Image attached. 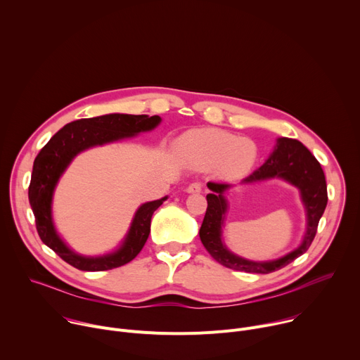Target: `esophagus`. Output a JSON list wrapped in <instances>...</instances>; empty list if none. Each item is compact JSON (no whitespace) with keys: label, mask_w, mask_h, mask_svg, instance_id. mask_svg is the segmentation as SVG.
Segmentation results:
<instances>
[{"label":"esophagus","mask_w":360,"mask_h":360,"mask_svg":"<svg viewBox=\"0 0 360 360\" xmlns=\"http://www.w3.org/2000/svg\"><path fill=\"white\" fill-rule=\"evenodd\" d=\"M200 191H202V184L200 182H192L186 188V192H189V193H198Z\"/></svg>","instance_id":"obj_1"}]
</instances>
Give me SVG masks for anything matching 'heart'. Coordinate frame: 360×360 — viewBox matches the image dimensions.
Segmentation results:
<instances>
[{"mask_svg":"<svg viewBox=\"0 0 360 360\" xmlns=\"http://www.w3.org/2000/svg\"><path fill=\"white\" fill-rule=\"evenodd\" d=\"M179 149L199 168L218 167L219 174L226 179L246 175L256 158V146L250 139L218 129L189 132L181 141Z\"/></svg>","mask_w":360,"mask_h":360,"instance_id":"obj_1","label":"heart"}]
</instances>
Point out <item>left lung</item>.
Returning a JSON list of instances; mask_svg holds the SVG:
<instances>
[{
	"instance_id": "obj_1",
	"label": "left lung",
	"mask_w": 360,
	"mask_h": 360,
	"mask_svg": "<svg viewBox=\"0 0 360 360\" xmlns=\"http://www.w3.org/2000/svg\"><path fill=\"white\" fill-rule=\"evenodd\" d=\"M271 178H281L295 185L300 191L302 202L306 210V233L303 240L290 253L269 262H253L232 253L222 242V225L228 211L225 191L228 184L208 182L211 193L207 195L208 208L199 229V238L205 249L221 265L248 274H271L290 262L309 249L318 231L319 221L328 203V189L323 169L311 150L303 143L290 138H279L269 158L258 169L253 171L242 184H252Z\"/></svg>"
}]
</instances>
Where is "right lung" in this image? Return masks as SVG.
I'll list each match as a JSON object with an SVG mask.
<instances>
[{
	"label": "right lung",
	"mask_w": 360,
	"mask_h": 360,
	"mask_svg": "<svg viewBox=\"0 0 360 360\" xmlns=\"http://www.w3.org/2000/svg\"><path fill=\"white\" fill-rule=\"evenodd\" d=\"M160 122L161 118L158 115L148 117L128 114H110L78 120L61 128L39 150L34 161L28 188V199L35 217L37 231L41 240L71 266L79 271L99 272L131 262L141 252L149 236L153 212L161 207L168 196L142 203L132 219L121 248L112 253L94 258V256H82L71 250L54 228L51 202H53V193L60 176L79 152L96 145L115 142L135 136L139 132L150 131Z\"/></svg>",
	"instance_id": "1"
}]
</instances>
